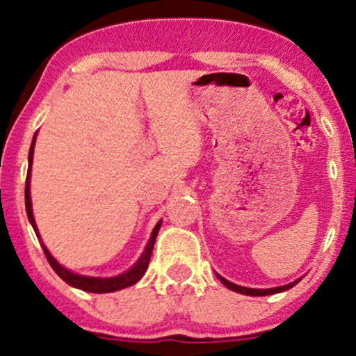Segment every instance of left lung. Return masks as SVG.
I'll list each match as a JSON object with an SVG mask.
<instances>
[{
  "label": "left lung",
  "mask_w": 356,
  "mask_h": 356,
  "mask_svg": "<svg viewBox=\"0 0 356 356\" xmlns=\"http://www.w3.org/2000/svg\"><path fill=\"white\" fill-rule=\"evenodd\" d=\"M220 280V283H222L224 286H227V288L232 289V291L236 293H241V295H248V296H268V295H275V293H281V291H286V289L293 288L298 281H295V283H289V284H284V286H277V288H269V289H252V288H244V286H239V284H234L231 283V281L224 280L222 276H218Z\"/></svg>",
  "instance_id": "1"
}]
</instances>
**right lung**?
Instances as JSON below:
<instances>
[{
    "mask_svg": "<svg viewBox=\"0 0 356 356\" xmlns=\"http://www.w3.org/2000/svg\"><path fill=\"white\" fill-rule=\"evenodd\" d=\"M35 138H36V136L33 137V142H31V147H30V155H28V162H30V167H28L26 184H24V206H26L28 219H30L31 226H33V229L36 232V238L40 239L38 229H36L35 218H33V211H31V199H30V175H31L30 172H31V162H33ZM159 227H161V220H159L157 226L154 227L152 236H150L149 243H147V246L144 249V252H142L140 259H138L137 263L129 269V271L124 273V275H118L115 277H88V276L75 275V273L68 271V269H65L63 266H61V264L56 263L55 257L50 254V251L44 248L43 243H42V248H43L44 256H47L48 263H50V266L53 268V271H55L56 275H58L67 284L75 286V288L83 289V291H88V293H112V291H117V289L127 288V286L136 284L137 281L140 280L142 276H144V273L147 271V266H149L150 256H152V249H154V244H155V238H157Z\"/></svg>",
    "mask_w": 356,
    "mask_h": 356,
    "instance_id": "1",
    "label": "right lung"
}]
</instances>
